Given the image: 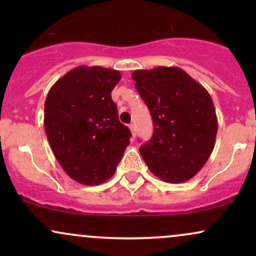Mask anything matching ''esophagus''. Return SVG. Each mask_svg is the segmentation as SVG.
I'll use <instances>...</instances> for the list:
<instances>
[{"mask_svg": "<svg viewBox=\"0 0 256 256\" xmlns=\"http://www.w3.org/2000/svg\"><path fill=\"white\" fill-rule=\"evenodd\" d=\"M128 128H130V130H131L132 137L134 138V136H136V126H134V124H130V125H128Z\"/></svg>", "mask_w": 256, "mask_h": 256, "instance_id": "1", "label": "esophagus"}]
</instances>
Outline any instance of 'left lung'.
<instances>
[{"instance_id": "left-lung-1", "label": "left lung", "mask_w": 256, "mask_h": 256, "mask_svg": "<svg viewBox=\"0 0 256 256\" xmlns=\"http://www.w3.org/2000/svg\"><path fill=\"white\" fill-rule=\"evenodd\" d=\"M132 79L154 122L152 137L140 148L143 160L161 180H189L216 144L218 119L212 98L179 67L137 70Z\"/></svg>"}]
</instances>
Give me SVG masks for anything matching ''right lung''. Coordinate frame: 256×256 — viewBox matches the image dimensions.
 <instances>
[{
	"label": "right lung",
	"instance_id": "obj_1",
	"mask_svg": "<svg viewBox=\"0 0 256 256\" xmlns=\"http://www.w3.org/2000/svg\"><path fill=\"white\" fill-rule=\"evenodd\" d=\"M119 71L79 66L49 90L44 128L64 171L84 185H98L116 173L131 132L118 118L112 90Z\"/></svg>",
	"mask_w": 256,
	"mask_h": 256
}]
</instances>
